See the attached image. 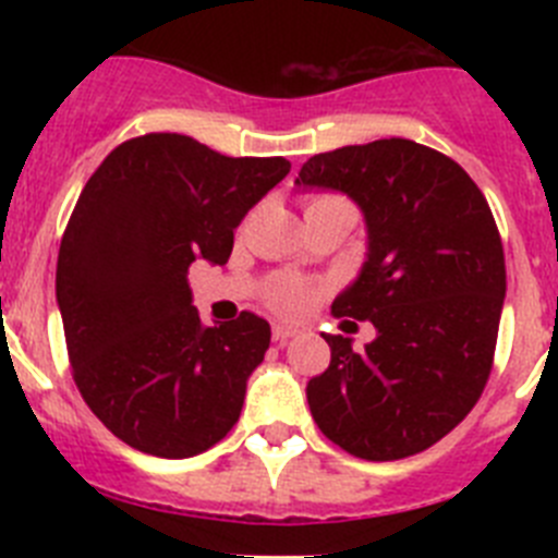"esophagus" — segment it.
Masks as SVG:
<instances>
[{"label": "esophagus", "mask_w": 558, "mask_h": 558, "mask_svg": "<svg viewBox=\"0 0 558 558\" xmlns=\"http://www.w3.org/2000/svg\"><path fill=\"white\" fill-rule=\"evenodd\" d=\"M295 332H299V329L288 327V324H274V340H276V343H288V340L293 338Z\"/></svg>", "instance_id": "esophagus-1"}]
</instances>
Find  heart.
<instances>
[{
	"mask_svg": "<svg viewBox=\"0 0 558 558\" xmlns=\"http://www.w3.org/2000/svg\"><path fill=\"white\" fill-rule=\"evenodd\" d=\"M313 201H322V198H313ZM313 201H310V204H313ZM304 295H307V290H304L302 282H295V279H279V282L268 290V302L274 304L276 310L290 313V310L302 307Z\"/></svg>",
	"mask_w": 558,
	"mask_h": 558,
	"instance_id": "b5f03b06",
	"label": "heart"
}]
</instances>
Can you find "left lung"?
<instances>
[{
  "label": "left lung",
  "mask_w": 558,
  "mask_h": 558,
  "mask_svg": "<svg viewBox=\"0 0 558 558\" xmlns=\"http://www.w3.org/2000/svg\"><path fill=\"white\" fill-rule=\"evenodd\" d=\"M299 190H332L363 211L366 263L332 302L377 338L324 335L329 368L307 383L324 436L366 461L416 456L475 408L489 379L506 299L492 209L445 153L377 140L304 161Z\"/></svg>",
  "instance_id": "left-lung-1"
}]
</instances>
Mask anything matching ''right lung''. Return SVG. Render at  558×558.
I'll list each match as a JSON object with an SVG mask.
<instances>
[{
  "label": "right lung",
  "mask_w": 558,
  "mask_h": 558,
  "mask_svg": "<svg viewBox=\"0 0 558 558\" xmlns=\"http://www.w3.org/2000/svg\"><path fill=\"white\" fill-rule=\"evenodd\" d=\"M288 172L282 156L145 133L83 186L58 251V310L86 405L133 450L190 458L236 425L270 324L240 313L206 327L186 270L229 263L234 229Z\"/></svg>",
  "instance_id": "right-lung-1"
}]
</instances>
